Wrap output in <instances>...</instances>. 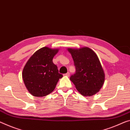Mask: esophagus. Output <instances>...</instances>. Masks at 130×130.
I'll return each instance as SVG.
<instances>
[{
	"label": "esophagus",
	"instance_id": "34e87169",
	"mask_svg": "<svg viewBox=\"0 0 130 130\" xmlns=\"http://www.w3.org/2000/svg\"><path fill=\"white\" fill-rule=\"evenodd\" d=\"M65 75V76H67V77H69V75H70V73L69 72H67V73H66V74H64Z\"/></svg>",
	"mask_w": 130,
	"mask_h": 130
}]
</instances>
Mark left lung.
Segmentation results:
<instances>
[{"mask_svg": "<svg viewBox=\"0 0 130 130\" xmlns=\"http://www.w3.org/2000/svg\"><path fill=\"white\" fill-rule=\"evenodd\" d=\"M68 51L71 54L76 70L70 79L77 91L85 96L96 93L105 81L104 71L96 54L87 47Z\"/></svg>", "mask_w": 130, "mask_h": 130, "instance_id": "1", "label": "left lung"}]
</instances>
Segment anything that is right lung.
Wrapping results in <instances>:
<instances>
[{
    "instance_id": "right-lung-1",
    "label": "right lung",
    "mask_w": 130,
    "mask_h": 130,
    "mask_svg": "<svg viewBox=\"0 0 130 130\" xmlns=\"http://www.w3.org/2000/svg\"><path fill=\"white\" fill-rule=\"evenodd\" d=\"M58 49L43 47L38 50L24 67L22 76L28 91L37 97L45 96L55 89L63 75L59 73L53 58Z\"/></svg>"
}]
</instances>
